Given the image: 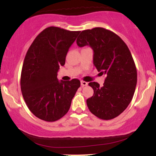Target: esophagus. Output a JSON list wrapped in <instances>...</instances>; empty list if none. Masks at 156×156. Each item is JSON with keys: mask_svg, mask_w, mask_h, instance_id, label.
I'll return each instance as SVG.
<instances>
[{"mask_svg": "<svg viewBox=\"0 0 156 156\" xmlns=\"http://www.w3.org/2000/svg\"><path fill=\"white\" fill-rule=\"evenodd\" d=\"M80 84H81V87H85V86H87V84H88V83L86 81H83V80H81V82H80Z\"/></svg>", "mask_w": 156, "mask_h": 156, "instance_id": "34e87169", "label": "esophagus"}]
</instances>
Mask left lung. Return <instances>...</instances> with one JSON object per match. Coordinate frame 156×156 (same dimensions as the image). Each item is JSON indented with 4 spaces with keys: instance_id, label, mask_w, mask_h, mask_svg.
Instances as JSON below:
<instances>
[{
    "instance_id": "left-lung-1",
    "label": "left lung",
    "mask_w": 156,
    "mask_h": 156,
    "mask_svg": "<svg viewBox=\"0 0 156 156\" xmlns=\"http://www.w3.org/2000/svg\"><path fill=\"white\" fill-rule=\"evenodd\" d=\"M79 47L89 45L93 63L105 75L103 87L90 82L94 94L87 100L91 112L104 120L118 117L132 101L137 83V71L129 48L115 33L98 27L82 31L76 40Z\"/></svg>"
}]
</instances>
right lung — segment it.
<instances>
[{
	"label": "right lung",
	"mask_w": 156,
	"mask_h": 156,
	"mask_svg": "<svg viewBox=\"0 0 156 156\" xmlns=\"http://www.w3.org/2000/svg\"><path fill=\"white\" fill-rule=\"evenodd\" d=\"M79 33L48 27L27 51L21 72V92L28 108L39 119L58 120L70 108L80 82L78 79L58 81L57 72L65 64L69 48Z\"/></svg>",
	"instance_id": "add662e5"
}]
</instances>
